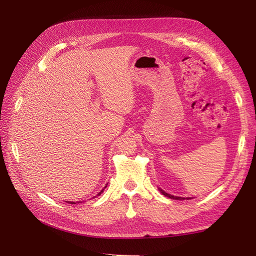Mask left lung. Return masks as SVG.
Instances as JSON below:
<instances>
[{
    "label": "left lung",
    "mask_w": 256,
    "mask_h": 256,
    "mask_svg": "<svg viewBox=\"0 0 256 256\" xmlns=\"http://www.w3.org/2000/svg\"><path fill=\"white\" fill-rule=\"evenodd\" d=\"M158 190L160 191V193L162 196H166V198H172V200H191V198H182V196H172V194H168V192H166L164 190H162L161 188H158Z\"/></svg>",
    "instance_id": "left-lung-1"
}]
</instances>
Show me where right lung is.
Returning a JSON list of instances; mask_svg holds the SVG:
<instances>
[{
    "label": "right lung",
    "mask_w": 256,
    "mask_h": 256,
    "mask_svg": "<svg viewBox=\"0 0 256 256\" xmlns=\"http://www.w3.org/2000/svg\"><path fill=\"white\" fill-rule=\"evenodd\" d=\"M104 188H106V187H104ZM104 189H102V191H100V192L98 193V196H100V194H102V192H104ZM67 203H69V204H76V202H67ZM78 203H79V202H78ZM80 203H81V202H80Z\"/></svg>",
    "instance_id": "1"
}]
</instances>
